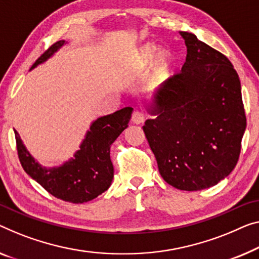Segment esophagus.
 Masks as SVG:
<instances>
[{
	"label": "esophagus",
	"instance_id": "obj_1",
	"mask_svg": "<svg viewBox=\"0 0 259 259\" xmlns=\"http://www.w3.org/2000/svg\"><path fill=\"white\" fill-rule=\"evenodd\" d=\"M144 119H145V116L142 111H138V110L134 111L133 117H131V121H133V123H135V124H141V123L144 122Z\"/></svg>",
	"mask_w": 259,
	"mask_h": 259
}]
</instances>
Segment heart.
<instances>
[{
    "label": "heart",
    "instance_id": "1",
    "mask_svg": "<svg viewBox=\"0 0 259 259\" xmlns=\"http://www.w3.org/2000/svg\"><path fill=\"white\" fill-rule=\"evenodd\" d=\"M157 45L154 44H145L140 49L137 53V63L141 67L145 68L148 67L153 59L154 56L157 52ZM169 65H171V58L166 51H160L154 58V74L157 78L164 76L169 69Z\"/></svg>",
    "mask_w": 259,
    "mask_h": 259
}]
</instances>
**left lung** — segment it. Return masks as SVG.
I'll use <instances>...</instances> for the list:
<instances>
[{
  "label": "left lung",
  "mask_w": 259,
  "mask_h": 259,
  "mask_svg": "<svg viewBox=\"0 0 259 259\" xmlns=\"http://www.w3.org/2000/svg\"><path fill=\"white\" fill-rule=\"evenodd\" d=\"M179 33L186 61L145 106L154 117L143 130L163 179L181 191H200L236 166L246 118L240 78L228 58L195 34Z\"/></svg>",
  "instance_id": "1"
}]
</instances>
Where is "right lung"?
I'll return each instance as SVG.
<instances>
[{
	"instance_id": "right-lung-1",
	"label": "right lung",
	"mask_w": 259,
	"mask_h": 259,
	"mask_svg": "<svg viewBox=\"0 0 259 259\" xmlns=\"http://www.w3.org/2000/svg\"><path fill=\"white\" fill-rule=\"evenodd\" d=\"M65 44V40L53 44L38 58L31 69L45 63ZM133 110L131 107H125L93 121L73 158L55 167L41 166L36 161L14 129L19 161L31 178L56 198L72 203L91 201L111 185L114 167L110 160V146L128 128Z\"/></svg>"
}]
</instances>
